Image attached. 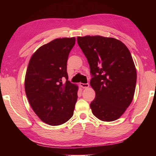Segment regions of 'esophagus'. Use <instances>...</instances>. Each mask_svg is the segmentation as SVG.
Masks as SVG:
<instances>
[{
	"instance_id": "esophagus-1",
	"label": "esophagus",
	"mask_w": 156,
	"mask_h": 156,
	"mask_svg": "<svg viewBox=\"0 0 156 156\" xmlns=\"http://www.w3.org/2000/svg\"><path fill=\"white\" fill-rule=\"evenodd\" d=\"M80 85L83 88H88L89 87V83H80Z\"/></svg>"
}]
</instances>
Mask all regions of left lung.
Here are the masks:
<instances>
[{
	"label": "left lung",
	"mask_w": 156,
	"mask_h": 156,
	"mask_svg": "<svg viewBox=\"0 0 156 156\" xmlns=\"http://www.w3.org/2000/svg\"><path fill=\"white\" fill-rule=\"evenodd\" d=\"M77 41L89 62L90 85L96 92L90 104L92 113L105 122L118 119L135 93L137 73L130 51L114 38L86 36Z\"/></svg>",
	"instance_id": "1"
}]
</instances>
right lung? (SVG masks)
<instances>
[{
  "label": "right lung",
  "instance_id": "1",
  "mask_svg": "<svg viewBox=\"0 0 156 156\" xmlns=\"http://www.w3.org/2000/svg\"><path fill=\"white\" fill-rule=\"evenodd\" d=\"M75 42V37L55 39L39 47L29 62L26 96L38 117L49 125L64 124L73 115L78 87L68 80L67 62Z\"/></svg>",
  "mask_w": 156,
  "mask_h": 156
}]
</instances>
